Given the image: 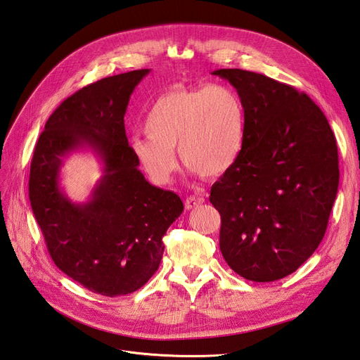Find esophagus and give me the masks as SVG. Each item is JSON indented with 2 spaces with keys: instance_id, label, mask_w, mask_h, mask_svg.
Wrapping results in <instances>:
<instances>
[{
  "instance_id": "obj_1",
  "label": "esophagus",
  "mask_w": 360,
  "mask_h": 360,
  "mask_svg": "<svg viewBox=\"0 0 360 360\" xmlns=\"http://www.w3.org/2000/svg\"><path fill=\"white\" fill-rule=\"evenodd\" d=\"M205 200L202 197H200V195H191V197L186 198V201H184V205H186V209H195V207H198L204 202Z\"/></svg>"
}]
</instances>
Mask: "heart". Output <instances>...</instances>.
Wrapping results in <instances>:
<instances>
[{
    "instance_id": "b5f03b06",
    "label": "heart",
    "mask_w": 360,
    "mask_h": 360,
    "mask_svg": "<svg viewBox=\"0 0 360 360\" xmlns=\"http://www.w3.org/2000/svg\"><path fill=\"white\" fill-rule=\"evenodd\" d=\"M146 138L130 141V151L151 181L165 184L179 162L205 179L219 177L237 162L245 139V108L224 84L172 89L151 103Z\"/></svg>"
}]
</instances>
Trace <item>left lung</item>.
<instances>
[{
    "mask_svg": "<svg viewBox=\"0 0 360 360\" xmlns=\"http://www.w3.org/2000/svg\"><path fill=\"white\" fill-rule=\"evenodd\" d=\"M245 108L237 162L210 191L221 252L237 275L271 282L296 271L323 240L340 184L336 139L308 94L266 75L219 69Z\"/></svg>",
    "mask_w": 360,
    "mask_h": 360,
    "instance_id": "left-lung-1",
    "label": "left lung"
}]
</instances>
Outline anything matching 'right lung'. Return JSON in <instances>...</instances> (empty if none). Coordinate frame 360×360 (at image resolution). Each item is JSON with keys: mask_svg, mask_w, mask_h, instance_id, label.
Here are the masks:
<instances>
[{"mask_svg": "<svg viewBox=\"0 0 360 360\" xmlns=\"http://www.w3.org/2000/svg\"><path fill=\"white\" fill-rule=\"evenodd\" d=\"M150 69L108 76L68 97L40 134L30 168V202L56 266L86 290L115 297L159 269L162 237L183 212L177 193L150 184L124 130L130 94ZM89 145L104 162L90 202L58 186L62 158Z\"/></svg>", "mask_w": 360, "mask_h": 360, "instance_id": "add662e5", "label": "right lung"}]
</instances>
